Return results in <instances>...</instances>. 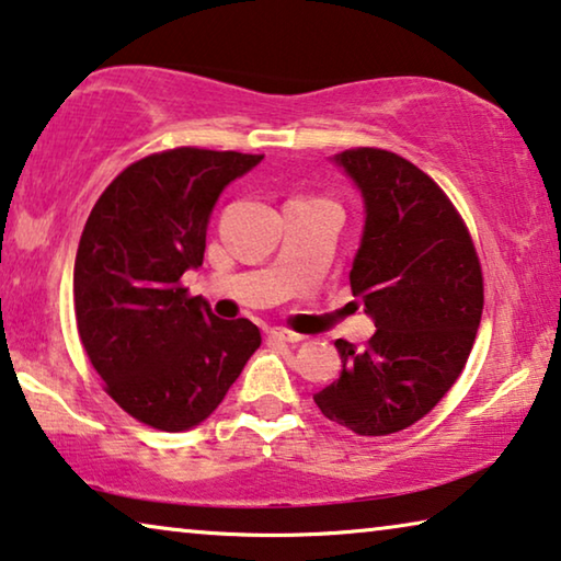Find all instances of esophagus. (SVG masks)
Here are the masks:
<instances>
[{"label":"esophagus","instance_id":"esophagus-1","mask_svg":"<svg viewBox=\"0 0 561 561\" xmlns=\"http://www.w3.org/2000/svg\"><path fill=\"white\" fill-rule=\"evenodd\" d=\"M271 339L286 341V344H298V341H304V336L296 334V331H288V329H273L271 331Z\"/></svg>","mask_w":561,"mask_h":561}]
</instances>
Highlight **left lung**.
<instances>
[{
    "label": "left lung",
    "mask_w": 561,
    "mask_h": 561,
    "mask_svg": "<svg viewBox=\"0 0 561 561\" xmlns=\"http://www.w3.org/2000/svg\"><path fill=\"white\" fill-rule=\"evenodd\" d=\"M336 164L367 209L348 283L377 331L364 348L336 339L344 369L313 402L356 435H392L425 417L466 367L483 271L456 205L412 161L359 146Z\"/></svg>",
    "instance_id": "1"
}]
</instances>
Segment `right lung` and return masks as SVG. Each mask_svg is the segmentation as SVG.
Listing matches in <instances>:
<instances>
[{
	"label": "right lung",
	"instance_id": "obj_1",
	"mask_svg": "<svg viewBox=\"0 0 561 561\" xmlns=\"http://www.w3.org/2000/svg\"><path fill=\"white\" fill-rule=\"evenodd\" d=\"M261 159L197 146L149 153L91 209L72 271L78 334L105 392L144 425H199L261 346L253 321L217 319L182 286L205 257L220 192Z\"/></svg>",
	"mask_w": 561,
	"mask_h": 561
}]
</instances>
